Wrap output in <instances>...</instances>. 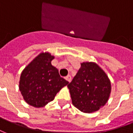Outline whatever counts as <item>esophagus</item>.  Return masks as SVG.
Returning a JSON list of instances; mask_svg holds the SVG:
<instances>
[{"mask_svg": "<svg viewBox=\"0 0 133 133\" xmlns=\"http://www.w3.org/2000/svg\"><path fill=\"white\" fill-rule=\"evenodd\" d=\"M65 79L67 81L69 82H71V77L70 75H68V76H66L65 77Z\"/></svg>", "mask_w": 133, "mask_h": 133, "instance_id": "esophagus-1", "label": "esophagus"}]
</instances>
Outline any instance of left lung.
I'll return each mask as SVG.
<instances>
[{
  "label": "left lung",
  "mask_w": 133,
  "mask_h": 133,
  "mask_svg": "<svg viewBox=\"0 0 133 133\" xmlns=\"http://www.w3.org/2000/svg\"><path fill=\"white\" fill-rule=\"evenodd\" d=\"M68 88L73 104L84 113L99 110L107 103L111 92L107 76L92 62L82 63Z\"/></svg>",
  "instance_id": "obj_1"
}]
</instances>
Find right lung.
Wrapping results in <instances>:
<instances>
[{
  "label": "right lung",
  "instance_id": "obj_1",
  "mask_svg": "<svg viewBox=\"0 0 133 133\" xmlns=\"http://www.w3.org/2000/svg\"><path fill=\"white\" fill-rule=\"evenodd\" d=\"M48 52L38 55L22 72L19 90L24 100L34 107H43L54 99L62 88L69 83L51 64Z\"/></svg>",
  "mask_w": 133,
  "mask_h": 133
}]
</instances>
